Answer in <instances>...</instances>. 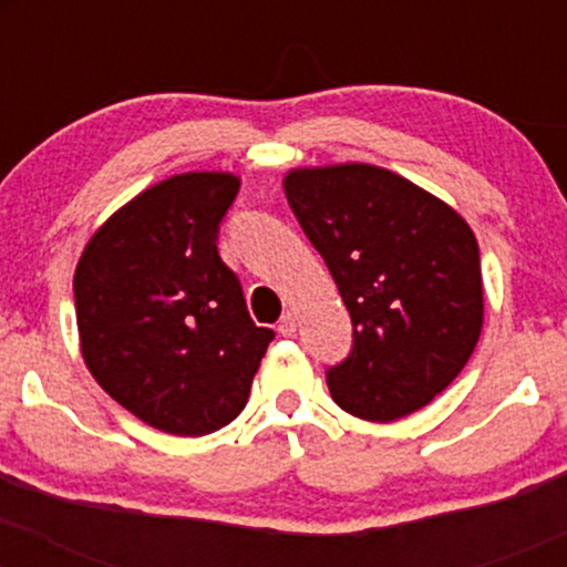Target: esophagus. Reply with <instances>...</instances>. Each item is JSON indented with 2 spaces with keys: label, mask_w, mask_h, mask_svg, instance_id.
Masks as SVG:
<instances>
[{
  "label": "esophagus",
  "mask_w": 567,
  "mask_h": 567,
  "mask_svg": "<svg viewBox=\"0 0 567 567\" xmlns=\"http://www.w3.org/2000/svg\"><path fill=\"white\" fill-rule=\"evenodd\" d=\"M277 330H279V336H285V338H290L292 333H296V315H292V311H285L282 320L277 322Z\"/></svg>",
  "instance_id": "obj_1"
}]
</instances>
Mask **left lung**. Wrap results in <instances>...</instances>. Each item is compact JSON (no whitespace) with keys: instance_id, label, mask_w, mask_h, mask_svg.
<instances>
[{"instance_id":"1","label":"left lung","mask_w":567,"mask_h":567,"mask_svg":"<svg viewBox=\"0 0 567 567\" xmlns=\"http://www.w3.org/2000/svg\"><path fill=\"white\" fill-rule=\"evenodd\" d=\"M285 194L351 315V351L328 368L336 405L396 421L429 405L483 330L477 239L445 202L375 165L301 167Z\"/></svg>"}]
</instances>
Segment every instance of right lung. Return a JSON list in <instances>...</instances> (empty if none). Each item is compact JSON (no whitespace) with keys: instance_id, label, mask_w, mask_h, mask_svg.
<instances>
[{"instance_id":"obj_1","label":"right lung","mask_w":567,"mask_h":567,"mask_svg":"<svg viewBox=\"0 0 567 567\" xmlns=\"http://www.w3.org/2000/svg\"><path fill=\"white\" fill-rule=\"evenodd\" d=\"M231 173L159 181L93 234L74 271L93 379L148 426L202 437L243 413L275 330L258 328L218 256Z\"/></svg>"}]
</instances>
